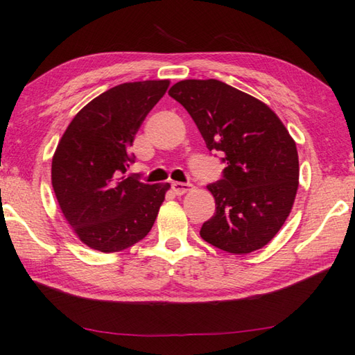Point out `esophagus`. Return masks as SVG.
Returning <instances> with one entry per match:
<instances>
[{
  "label": "esophagus",
  "mask_w": 355,
  "mask_h": 355,
  "mask_svg": "<svg viewBox=\"0 0 355 355\" xmlns=\"http://www.w3.org/2000/svg\"><path fill=\"white\" fill-rule=\"evenodd\" d=\"M192 184L191 183H180V182H173L172 183V191L177 193V196H183V193L192 191Z\"/></svg>",
  "instance_id": "obj_1"
}]
</instances>
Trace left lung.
<instances>
[{
	"label": "left lung",
	"mask_w": 355,
	"mask_h": 355,
	"mask_svg": "<svg viewBox=\"0 0 355 355\" xmlns=\"http://www.w3.org/2000/svg\"><path fill=\"white\" fill-rule=\"evenodd\" d=\"M169 95L189 112L209 150L223 152V178L207 184L215 214L200 235L229 254H249L275 237L298 189L297 146L277 114L218 80H183Z\"/></svg>",
	"instance_id": "8db88e82"
}]
</instances>
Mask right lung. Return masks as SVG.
<instances>
[{"mask_svg":"<svg viewBox=\"0 0 355 355\" xmlns=\"http://www.w3.org/2000/svg\"><path fill=\"white\" fill-rule=\"evenodd\" d=\"M169 80L123 83L87 103L69 124L52 158L60 209L86 246L120 252L149 234L169 183L126 177L129 154L146 115Z\"/></svg>","mask_w":355,"mask_h":355,"instance_id":"1","label":"right lung"}]
</instances>
